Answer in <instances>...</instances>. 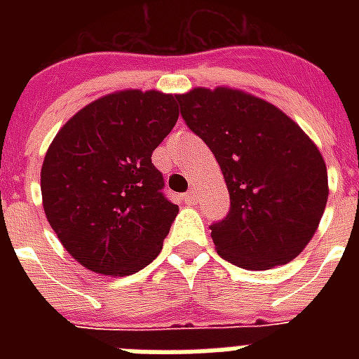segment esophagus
<instances>
[{
	"instance_id": "34e87169",
	"label": "esophagus",
	"mask_w": 359,
	"mask_h": 359,
	"mask_svg": "<svg viewBox=\"0 0 359 359\" xmlns=\"http://www.w3.org/2000/svg\"><path fill=\"white\" fill-rule=\"evenodd\" d=\"M184 201H186V203H190V205H194V203L197 201V191H196V190H190V191H186V196H184Z\"/></svg>"
}]
</instances>
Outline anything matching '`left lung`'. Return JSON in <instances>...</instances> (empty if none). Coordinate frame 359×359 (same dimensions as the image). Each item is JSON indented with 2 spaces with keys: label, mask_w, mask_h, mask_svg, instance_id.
Returning a JSON list of instances; mask_svg holds the SVG:
<instances>
[{
  "label": "left lung",
  "mask_w": 359,
  "mask_h": 359,
  "mask_svg": "<svg viewBox=\"0 0 359 359\" xmlns=\"http://www.w3.org/2000/svg\"><path fill=\"white\" fill-rule=\"evenodd\" d=\"M180 114L216 156L231 210L210 229L224 259L268 270L300 255L328 201L318 147L273 104L233 87L177 95Z\"/></svg>",
  "instance_id": "obj_1"
}]
</instances>
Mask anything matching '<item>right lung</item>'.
<instances>
[{"mask_svg":"<svg viewBox=\"0 0 359 359\" xmlns=\"http://www.w3.org/2000/svg\"><path fill=\"white\" fill-rule=\"evenodd\" d=\"M179 119L177 95L124 89L72 115L41 169L42 207L81 266L130 276L162 250L179 207L151 156Z\"/></svg>","mask_w":359,"mask_h":359,"instance_id":"add662e5","label":"right lung"}]
</instances>
